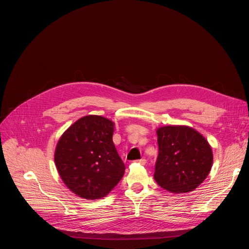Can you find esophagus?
<instances>
[{"label": "esophagus", "mask_w": 249, "mask_h": 249, "mask_svg": "<svg viewBox=\"0 0 249 249\" xmlns=\"http://www.w3.org/2000/svg\"><path fill=\"white\" fill-rule=\"evenodd\" d=\"M137 162H139V163H140V164H142V165H145V164H146V162H147V160H146L145 159H141V160H137Z\"/></svg>", "instance_id": "esophagus-1"}]
</instances>
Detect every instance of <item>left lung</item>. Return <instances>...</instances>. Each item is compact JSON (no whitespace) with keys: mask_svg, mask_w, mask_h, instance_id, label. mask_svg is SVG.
<instances>
[{"mask_svg":"<svg viewBox=\"0 0 249 249\" xmlns=\"http://www.w3.org/2000/svg\"><path fill=\"white\" fill-rule=\"evenodd\" d=\"M159 156L154 178L171 193L194 191L213 164V151L206 138L192 127L167 125L157 129Z\"/></svg>","mask_w":249,"mask_h":249,"instance_id":"8db88e82","label":"left lung"}]
</instances>
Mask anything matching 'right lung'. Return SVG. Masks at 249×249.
Returning <instances> with one entry per match:
<instances>
[{
    "instance_id": "obj_1",
    "label": "right lung",
    "mask_w": 249,
    "mask_h": 249,
    "mask_svg": "<svg viewBox=\"0 0 249 249\" xmlns=\"http://www.w3.org/2000/svg\"><path fill=\"white\" fill-rule=\"evenodd\" d=\"M114 122L100 115H87L60 137L54 160L65 185L77 196L101 199L117 185L125 172L112 135Z\"/></svg>"
}]
</instances>
